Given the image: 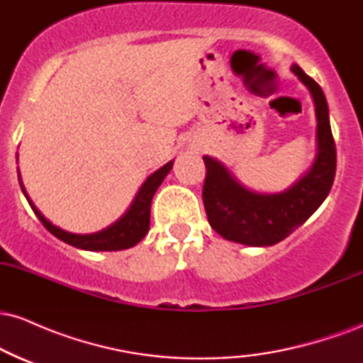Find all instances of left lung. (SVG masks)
<instances>
[{
  "label": "left lung",
  "mask_w": 363,
  "mask_h": 363,
  "mask_svg": "<svg viewBox=\"0 0 363 363\" xmlns=\"http://www.w3.org/2000/svg\"><path fill=\"white\" fill-rule=\"evenodd\" d=\"M291 72L309 89L315 106L318 153L309 172L283 193L264 194L240 184L216 158L203 157L206 165L203 203L208 222L216 234L232 242L254 247L278 244L318 210L335 181L336 147L324 91L298 65H291Z\"/></svg>",
  "instance_id": "left-lung-1"
}]
</instances>
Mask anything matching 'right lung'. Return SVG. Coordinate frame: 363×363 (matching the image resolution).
I'll list each match as a JSON object with an SVG mask.
<instances>
[{"instance_id": "right-lung-1", "label": "right lung", "mask_w": 363, "mask_h": 363, "mask_svg": "<svg viewBox=\"0 0 363 363\" xmlns=\"http://www.w3.org/2000/svg\"><path fill=\"white\" fill-rule=\"evenodd\" d=\"M174 160H170L169 164H165L164 167H160L157 172H153L147 181L143 182V186L140 187L138 194L136 198L133 199L131 206L129 210L124 213L118 222H114L111 227L104 228L101 232H95V234H72V232H66L62 228L56 227L49 222L45 216L37 210L32 199L28 198L27 191L22 184V179H20L18 174V181H20V187H22L25 198H27L28 205H30L34 213L37 215V218L43 222V225L51 232L52 235H56L57 239L62 240V242L73 245V247L78 249H85V251H121V249H129L133 245H136L147 235L148 228H150V206H152V199L155 191L158 189V186L162 184L165 176L170 172L172 169Z\"/></svg>"}]
</instances>
